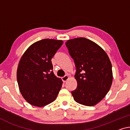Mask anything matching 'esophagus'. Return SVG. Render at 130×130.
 Here are the masks:
<instances>
[{
	"instance_id": "esophagus-1",
	"label": "esophagus",
	"mask_w": 130,
	"mask_h": 130,
	"mask_svg": "<svg viewBox=\"0 0 130 130\" xmlns=\"http://www.w3.org/2000/svg\"><path fill=\"white\" fill-rule=\"evenodd\" d=\"M68 79H69V77H68V76L66 75V76H63V77H62V80L63 83H65V82H67L68 80Z\"/></svg>"
}]
</instances>
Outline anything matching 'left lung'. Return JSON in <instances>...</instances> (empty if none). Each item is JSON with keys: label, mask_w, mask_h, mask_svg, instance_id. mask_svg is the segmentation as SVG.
I'll use <instances>...</instances> for the list:
<instances>
[{"label": "left lung", "mask_w": 130, "mask_h": 130, "mask_svg": "<svg viewBox=\"0 0 130 130\" xmlns=\"http://www.w3.org/2000/svg\"><path fill=\"white\" fill-rule=\"evenodd\" d=\"M75 62L77 88L72 91L76 102L92 106L100 102L112 83V64L108 55L100 46L84 38L65 43Z\"/></svg>", "instance_id": "obj_1"}]
</instances>
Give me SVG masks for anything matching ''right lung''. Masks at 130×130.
I'll return each mask as SVG.
<instances>
[{"label":"right lung","instance_id":"right-lung-1","mask_svg":"<svg viewBox=\"0 0 130 130\" xmlns=\"http://www.w3.org/2000/svg\"><path fill=\"white\" fill-rule=\"evenodd\" d=\"M62 40L45 39L34 43L21 58L17 79L22 95L32 105L43 107L56 99L62 81L52 71L51 59Z\"/></svg>","mask_w":130,"mask_h":130}]
</instances>
